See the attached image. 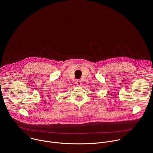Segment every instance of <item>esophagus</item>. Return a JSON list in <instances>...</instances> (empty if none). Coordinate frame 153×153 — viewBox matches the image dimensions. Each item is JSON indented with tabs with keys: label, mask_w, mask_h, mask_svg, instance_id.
Here are the masks:
<instances>
[{
	"label": "esophagus",
	"mask_w": 153,
	"mask_h": 153,
	"mask_svg": "<svg viewBox=\"0 0 153 153\" xmlns=\"http://www.w3.org/2000/svg\"><path fill=\"white\" fill-rule=\"evenodd\" d=\"M76 82V85H77L78 86H81V84H82L81 79H77Z\"/></svg>",
	"instance_id": "esophagus-1"
}]
</instances>
